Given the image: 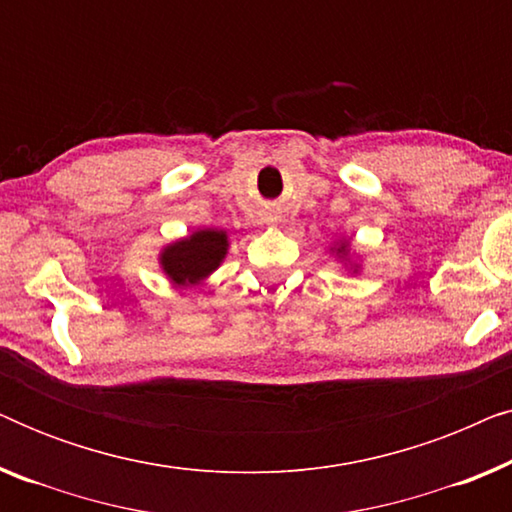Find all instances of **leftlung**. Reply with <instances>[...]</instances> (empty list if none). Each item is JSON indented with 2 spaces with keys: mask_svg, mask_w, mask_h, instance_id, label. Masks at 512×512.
<instances>
[{
  "mask_svg": "<svg viewBox=\"0 0 512 512\" xmlns=\"http://www.w3.org/2000/svg\"><path fill=\"white\" fill-rule=\"evenodd\" d=\"M345 251H347V249H345V244H342V247L338 249V254H345Z\"/></svg>",
  "mask_w": 512,
  "mask_h": 512,
  "instance_id": "1",
  "label": "left lung"
}]
</instances>
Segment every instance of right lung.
Segmentation results:
<instances>
[{
    "label": "right lung",
    "instance_id": "add662e5",
    "mask_svg": "<svg viewBox=\"0 0 512 512\" xmlns=\"http://www.w3.org/2000/svg\"><path fill=\"white\" fill-rule=\"evenodd\" d=\"M228 251V237L223 230H195L191 237L165 247L160 265L174 284H198L209 272L219 268Z\"/></svg>",
    "mask_w": 512,
    "mask_h": 512
}]
</instances>
